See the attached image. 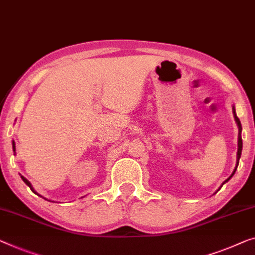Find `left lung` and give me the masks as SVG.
<instances>
[{
  "instance_id": "obj_1",
  "label": "left lung",
  "mask_w": 255,
  "mask_h": 255,
  "mask_svg": "<svg viewBox=\"0 0 255 255\" xmlns=\"http://www.w3.org/2000/svg\"><path fill=\"white\" fill-rule=\"evenodd\" d=\"M233 112H234V117H235V120H236V123H237V126H238V150H237V161H236V167H235V169H234V172H233V174H231V175L227 178V180L223 182L222 183V185L226 183V182H228L230 180L231 177L234 176V174H235V172H236V169H237V166H238V162H239V158H241V154H242V147H243V142H242V136H241V132H242V125H241V121H239V119H238V117L236 116V112H235V108L233 106ZM221 185V187H222ZM220 187V188H221Z\"/></svg>"
}]
</instances>
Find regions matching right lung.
<instances>
[{"mask_svg": "<svg viewBox=\"0 0 255 255\" xmlns=\"http://www.w3.org/2000/svg\"><path fill=\"white\" fill-rule=\"evenodd\" d=\"M12 149H13V152H14V153H16V144H14V142H12ZM21 178H22V181H24L25 182V183L26 184H27L28 185V187L30 188V190H32V191L33 192H35V190H34L33 189V187H32V184H30V182L27 180V178H25L24 176H21ZM36 193V192H35Z\"/></svg>", "mask_w": 255, "mask_h": 255, "instance_id": "add662e5", "label": "right lung"}]
</instances>
